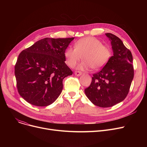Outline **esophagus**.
<instances>
[{
  "label": "esophagus",
  "instance_id": "obj_1",
  "mask_svg": "<svg viewBox=\"0 0 147 147\" xmlns=\"http://www.w3.org/2000/svg\"><path fill=\"white\" fill-rule=\"evenodd\" d=\"M82 73L80 72V71H76L74 72V74L76 76H80L82 75Z\"/></svg>",
  "mask_w": 147,
  "mask_h": 147
}]
</instances>
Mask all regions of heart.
<instances>
[{
  "instance_id": "obj_1",
  "label": "heart",
  "mask_w": 147,
  "mask_h": 147,
  "mask_svg": "<svg viewBox=\"0 0 147 147\" xmlns=\"http://www.w3.org/2000/svg\"><path fill=\"white\" fill-rule=\"evenodd\" d=\"M111 55L109 46L104 45L94 37L80 38L74 43V48L68 47L64 52L65 63L69 67H74L82 56L83 61L77 67L80 70L101 68L107 64Z\"/></svg>"
}]
</instances>
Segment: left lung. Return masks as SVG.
<instances>
[{
  "instance_id": "1",
  "label": "left lung",
  "mask_w": 147,
  "mask_h": 147,
  "mask_svg": "<svg viewBox=\"0 0 147 147\" xmlns=\"http://www.w3.org/2000/svg\"><path fill=\"white\" fill-rule=\"evenodd\" d=\"M111 42L113 56L101 71L93 74L86 96L94 105L107 108L117 104L127 96L134 76L131 52L116 36L105 34Z\"/></svg>"
}]
</instances>
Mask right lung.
Segmentation results:
<instances>
[{
    "instance_id": "obj_1",
    "label": "right lung",
    "mask_w": 147,
    "mask_h": 147,
    "mask_svg": "<svg viewBox=\"0 0 147 147\" xmlns=\"http://www.w3.org/2000/svg\"><path fill=\"white\" fill-rule=\"evenodd\" d=\"M74 38H44L20 53L15 75L18 93L27 102L45 107L59 96L63 79L73 74L64 52Z\"/></svg>"
}]
</instances>
